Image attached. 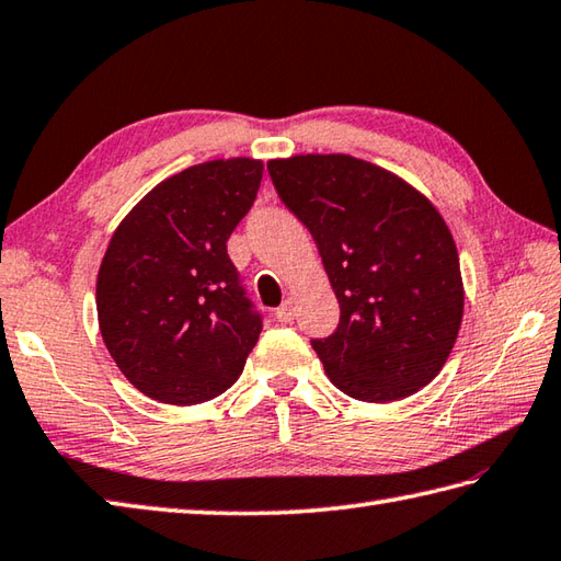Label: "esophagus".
I'll return each mask as SVG.
<instances>
[{
  "instance_id": "obj_1",
  "label": "esophagus",
  "mask_w": 561,
  "mask_h": 561,
  "mask_svg": "<svg viewBox=\"0 0 561 561\" xmlns=\"http://www.w3.org/2000/svg\"><path fill=\"white\" fill-rule=\"evenodd\" d=\"M274 316H277L279 323H291L294 316H296V304L294 299H287L284 301L277 311H274Z\"/></svg>"
}]
</instances>
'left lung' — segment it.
Returning <instances> with one entry per match:
<instances>
[{
    "label": "left lung",
    "mask_w": 561,
    "mask_h": 561,
    "mask_svg": "<svg viewBox=\"0 0 561 561\" xmlns=\"http://www.w3.org/2000/svg\"><path fill=\"white\" fill-rule=\"evenodd\" d=\"M267 170L311 230L337 296L335 333L311 340L328 379L369 403L431 383L465 313L457 245L440 211L393 172L343 152L270 160Z\"/></svg>",
    "instance_id": "left-lung-1"
}]
</instances>
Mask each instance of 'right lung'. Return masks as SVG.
Segmentation results:
<instances>
[{"instance_id": "obj_1", "label": "right lung", "mask_w": 561, "mask_h": 561, "mask_svg": "<svg viewBox=\"0 0 561 561\" xmlns=\"http://www.w3.org/2000/svg\"><path fill=\"white\" fill-rule=\"evenodd\" d=\"M260 182L262 162L252 158L192 164L150 190L114 230L96 277L99 331L146 397L202 403L243 371L262 316L226 243Z\"/></svg>"}]
</instances>
